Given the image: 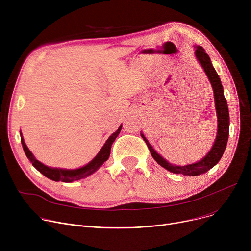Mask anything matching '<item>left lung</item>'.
<instances>
[{"mask_svg": "<svg viewBox=\"0 0 251 251\" xmlns=\"http://www.w3.org/2000/svg\"><path fill=\"white\" fill-rule=\"evenodd\" d=\"M196 56L198 58V61L200 62L201 66L202 67L203 71L205 72V74H207V76L212 84L213 90H214V96H215V105H216L217 117H218V131H217V138H216L215 144L213 145V148L211 149V151L201 161H199L198 163L189 164L185 166H176L169 163V162H167L164 158H162L153 149V147L149 144L148 140L145 138V136L141 134L142 138L146 142L147 146H148L152 157L156 160V162L159 165L164 167L170 172H173L176 174L180 173L188 176H197L207 172L208 170L213 168L220 161V159L222 158L224 151L226 149L227 142H228L229 124H230L229 110H228L227 101L223 93V86L221 84L219 75L211 63L210 56L208 55L207 52L204 51V50L201 47H197Z\"/></svg>", "mask_w": 251, "mask_h": 251, "instance_id": "left-lung-1", "label": "left lung"}]
</instances>
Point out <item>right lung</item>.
<instances>
[{"label": "right lung", "mask_w": 251, "mask_h": 251, "mask_svg": "<svg viewBox=\"0 0 251 251\" xmlns=\"http://www.w3.org/2000/svg\"><path fill=\"white\" fill-rule=\"evenodd\" d=\"M121 126L115 132L108 138V140L106 141V143L104 144V146L102 147V149L99 151V153L96 155V157L88 163L86 166L81 167L79 169H74V170H68V169H58V168H51L49 166H46L44 164H42L41 162H39L38 160H36L34 158V156L32 155V153L29 151V149L27 148L26 144L23 141V138L21 139V143H22V147L23 150L27 156V158L31 161L32 165L41 173L43 174L46 177L53 180V181H63V182H72L75 180H80L82 178L87 177V176L91 175L92 173H94L104 162L108 159L109 155H110V149H111V145L114 142L115 138L119 136V134L121 132L122 129Z\"/></svg>", "instance_id": "add662e5"}]
</instances>
